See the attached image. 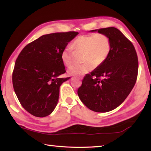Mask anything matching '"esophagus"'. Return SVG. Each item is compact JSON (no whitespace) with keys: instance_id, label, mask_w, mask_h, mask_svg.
I'll return each mask as SVG.
<instances>
[{"instance_id":"esophagus-1","label":"esophagus","mask_w":151,"mask_h":151,"mask_svg":"<svg viewBox=\"0 0 151 151\" xmlns=\"http://www.w3.org/2000/svg\"><path fill=\"white\" fill-rule=\"evenodd\" d=\"M77 78V79H78V80H81V79H82L81 78Z\"/></svg>"}]
</instances>
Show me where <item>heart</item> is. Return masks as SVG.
<instances>
[{
	"instance_id": "b5f03b06",
	"label": "heart",
	"mask_w": 151,
	"mask_h": 151,
	"mask_svg": "<svg viewBox=\"0 0 151 151\" xmlns=\"http://www.w3.org/2000/svg\"><path fill=\"white\" fill-rule=\"evenodd\" d=\"M72 47L77 52H83L80 64L73 65L67 70L70 76H81L98 67L107 59L111 51V41L107 35L101 33L82 35L73 41ZM75 52L71 47H67L62 52V60L66 65L73 63Z\"/></svg>"
}]
</instances>
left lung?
I'll list each match as a JSON object with an SVG mask.
<instances>
[{"instance_id":"obj_1","label":"left lung","mask_w":151,"mask_h":151,"mask_svg":"<svg viewBox=\"0 0 151 151\" xmlns=\"http://www.w3.org/2000/svg\"><path fill=\"white\" fill-rule=\"evenodd\" d=\"M89 32L107 35L111 41V51L101 66L84 76L78 95L91 110L108 112L123 103L136 84L137 53L132 43L116 28Z\"/></svg>"}]
</instances>
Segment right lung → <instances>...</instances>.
Wrapping results in <instances>:
<instances>
[{
	"mask_svg": "<svg viewBox=\"0 0 151 151\" xmlns=\"http://www.w3.org/2000/svg\"><path fill=\"white\" fill-rule=\"evenodd\" d=\"M78 32L43 35L19 54L12 75L13 86L22 106L34 116L50 115L58 102L60 88L70 77L65 73L62 52Z\"/></svg>",
	"mask_w": 151,
	"mask_h": 151,
	"instance_id": "1",
	"label": "right lung"
}]
</instances>
